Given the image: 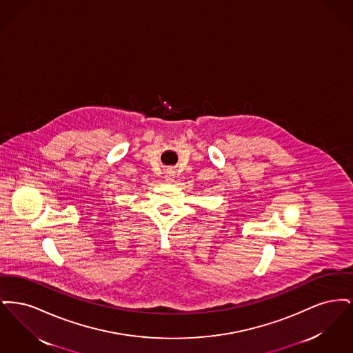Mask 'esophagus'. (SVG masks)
<instances>
[{"label":"esophagus","mask_w":353,"mask_h":353,"mask_svg":"<svg viewBox=\"0 0 353 353\" xmlns=\"http://www.w3.org/2000/svg\"><path fill=\"white\" fill-rule=\"evenodd\" d=\"M174 174H176V173H174L173 169H167V170H165V180H167L168 183H172V181L174 180Z\"/></svg>","instance_id":"esophagus-1"}]
</instances>
